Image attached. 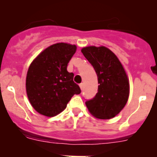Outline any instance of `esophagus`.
Returning <instances> with one entry per match:
<instances>
[{
    "label": "esophagus",
    "mask_w": 157,
    "mask_h": 157,
    "mask_svg": "<svg viewBox=\"0 0 157 157\" xmlns=\"http://www.w3.org/2000/svg\"><path fill=\"white\" fill-rule=\"evenodd\" d=\"M79 86H80V89L82 90L83 87H84V83H81V84H79Z\"/></svg>",
    "instance_id": "obj_1"
}]
</instances>
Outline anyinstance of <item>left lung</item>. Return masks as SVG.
<instances>
[{
    "label": "left lung",
    "mask_w": 157,
    "mask_h": 157,
    "mask_svg": "<svg viewBox=\"0 0 157 157\" xmlns=\"http://www.w3.org/2000/svg\"><path fill=\"white\" fill-rule=\"evenodd\" d=\"M93 65L98 75V92L86 102L94 117L109 120L125 107L130 94V82L123 64L116 54L107 47L86 46L81 49Z\"/></svg>",
    "instance_id": "obj_1"
}]
</instances>
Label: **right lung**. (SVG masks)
<instances>
[{
  "label": "right lung",
  "mask_w": 157,
  "mask_h": 157,
  "mask_svg": "<svg viewBox=\"0 0 157 157\" xmlns=\"http://www.w3.org/2000/svg\"><path fill=\"white\" fill-rule=\"evenodd\" d=\"M77 46L59 42L47 47L32 61L26 78V91L30 105L38 113L53 117L66 109L75 94L81 93L67 71Z\"/></svg>",
  "instance_id": "right-lung-1"
}]
</instances>
